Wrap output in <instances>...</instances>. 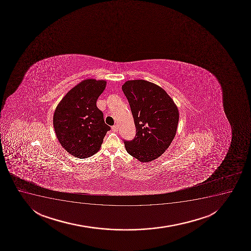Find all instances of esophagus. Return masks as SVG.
<instances>
[{"mask_svg":"<svg viewBox=\"0 0 251 251\" xmlns=\"http://www.w3.org/2000/svg\"><path fill=\"white\" fill-rule=\"evenodd\" d=\"M112 130L113 132H117L118 131V126L117 125H113L112 127Z\"/></svg>","mask_w":251,"mask_h":251,"instance_id":"1","label":"esophagus"}]
</instances>
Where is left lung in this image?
<instances>
[{
    "mask_svg": "<svg viewBox=\"0 0 251 251\" xmlns=\"http://www.w3.org/2000/svg\"><path fill=\"white\" fill-rule=\"evenodd\" d=\"M122 89L136 127L134 139L124 140L126 151L141 162L152 161L174 139L179 121L178 108L164 89L147 80H127Z\"/></svg>",
    "mask_w": 251,
    "mask_h": 251,
    "instance_id": "obj_1",
    "label": "left lung"
}]
</instances>
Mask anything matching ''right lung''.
<instances>
[{"mask_svg":"<svg viewBox=\"0 0 251 251\" xmlns=\"http://www.w3.org/2000/svg\"><path fill=\"white\" fill-rule=\"evenodd\" d=\"M106 84L102 80H83L65 95L54 111L57 139L75 157L85 159L98 153L106 132L111 129L97 106Z\"/></svg>","mask_w":251,"mask_h":251,"instance_id":"add662e5","label":"right lung"}]
</instances>
